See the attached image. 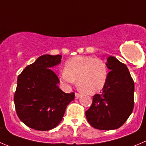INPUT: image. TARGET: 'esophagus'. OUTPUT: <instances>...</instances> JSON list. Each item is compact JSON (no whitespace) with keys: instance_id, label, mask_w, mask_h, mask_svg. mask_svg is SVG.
<instances>
[{"instance_id":"34e87169","label":"esophagus","mask_w":146,"mask_h":146,"mask_svg":"<svg viewBox=\"0 0 146 146\" xmlns=\"http://www.w3.org/2000/svg\"><path fill=\"white\" fill-rule=\"evenodd\" d=\"M75 96H76V98H79L80 96H81V94L76 93V94H75Z\"/></svg>"}]
</instances>
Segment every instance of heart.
<instances>
[{
  "mask_svg": "<svg viewBox=\"0 0 146 146\" xmlns=\"http://www.w3.org/2000/svg\"><path fill=\"white\" fill-rule=\"evenodd\" d=\"M108 72L103 60L88 56H76L65 63L60 73V81L65 87L76 82L86 93L93 94L99 92L107 81Z\"/></svg>",
  "mask_w": 146,
  "mask_h": 146,
  "instance_id": "b5f03b06",
  "label": "heart"
}]
</instances>
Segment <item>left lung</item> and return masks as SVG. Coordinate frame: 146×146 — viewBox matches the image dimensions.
<instances>
[{
  "label": "left lung",
  "instance_id": "obj_1",
  "mask_svg": "<svg viewBox=\"0 0 146 146\" xmlns=\"http://www.w3.org/2000/svg\"><path fill=\"white\" fill-rule=\"evenodd\" d=\"M110 70L102 92L93 96V102L86 111L89 124L98 130H110L120 127L134 107V81L126 65L116 58H107Z\"/></svg>",
  "mask_w": 146,
  "mask_h": 146
}]
</instances>
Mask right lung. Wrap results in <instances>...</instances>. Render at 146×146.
Instances as JSON below:
<instances>
[{"instance_id":"right-lung-1","label":"right lung","mask_w":146,"mask_h":146,"mask_svg":"<svg viewBox=\"0 0 146 146\" xmlns=\"http://www.w3.org/2000/svg\"><path fill=\"white\" fill-rule=\"evenodd\" d=\"M61 59L59 54L42 55L18 76L16 113L23 123L34 130L46 131L58 126L75 98L74 93L65 94L59 88V78L51 69Z\"/></svg>"}]
</instances>
